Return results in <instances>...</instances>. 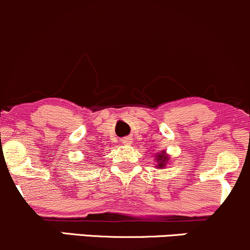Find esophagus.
I'll list each match as a JSON object with an SVG mask.
<instances>
[{
    "mask_svg": "<svg viewBox=\"0 0 250 250\" xmlns=\"http://www.w3.org/2000/svg\"><path fill=\"white\" fill-rule=\"evenodd\" d=\"M123 143H124L125 146H128V144H131V139L128 138V137H126V138L123 139Z\"/></svg>",
    "mask_w": 250,
    "mask_h": 250,
    "instance_id": "obj_1",
    "label": "esophagus"
}]
</instances>
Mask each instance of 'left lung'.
<instances>
[{
  "label": "left lung",
  "mask_w": 250,
  "mask_h": 250,
  "mask_svg": "<svg viewBox=\"0 0 250 250\" xmlns=\"http://www.w3.org/2000/svg\"><path fill=\"white\" fill-rule=\"evenodd\" d=\"M157 161H158V166H157L158 168L165 167V163L168 162V156L165 154V151H163L162 154L157 155Z\"/></svg>",
  "instance_id": "1"
}]
</instances>
